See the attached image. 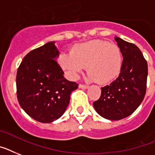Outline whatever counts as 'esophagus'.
<instances>
[{"mask_svg":"<svg viewBox=\"0 0 155 155\" xmlns=\"http://www.w3.org/2000/svg\"><path fill=\"white\" fill-rule=\"evenodd\" d=\"M79 87L80 89H87L89 87V86H87V85H84V84H80Z\"/></svg>","mask_w":155,"mask_h":155,"instance_id":"1","label":"esophagus"}]
</instances>
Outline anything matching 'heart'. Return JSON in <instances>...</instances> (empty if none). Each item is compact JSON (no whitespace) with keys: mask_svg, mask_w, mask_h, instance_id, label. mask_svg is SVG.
<instances>
[{"mask_svg":"<svg viewBox=\"0 0 155 155\" xmlns=\"http://www.w3.org/2000/svg\"><path fill=\"white\" fill-rule=\"evenodd\" d=\"M60 64L71 79L87 67L89 80L107 84L119 76L122 68V54L114 44L95 41L74 48L70 55H62Z\"/></svg>","mask_w":155,"mask_h":155,"instance_id":"obj_1","label":"heart"}]
</instances>
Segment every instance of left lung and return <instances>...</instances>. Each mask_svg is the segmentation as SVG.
I'll return each mask as SVG.
<instances>
[{
	"instance_id": "1",
	"label": "left lung",
	"mask_w": 155,
	"mask_h": 155,
	"mask_svg": "<svg viewBox=\"0 0 155 155\" xmlns=\"http://www.w3.org/2000/svg\"><path fill=\"white\" fill-rule=\"evenodd\" d=\"M123 60L119 77L101 87V96L93 103L96 112L108 120L129 116L143 102L147 90L148 67L136 45L114 36Z\"/></svg>"
}]
</instances>
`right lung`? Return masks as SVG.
I'll list each match as a JSON object with an SVG mask.
<instances>
[{
  "label": "right lung",
  "mask_w": 155,
  "mask_h": 155,
  "mask_svg": "<svg viewBox=\"0 0 155 155\" xmlns=\"http://www.w3.org/2000/svg\"><path fill=\"white\" fill-rule=\"evenodd\" d=\"M60 56L55 41L34 49L24 58L16 74L17 99L31 118L44 123L60 119L70 103L71 94L78 88L66 80L58 64Z\"/></svg>",
  "instance_id": "obj_1"
}]
</instances>
